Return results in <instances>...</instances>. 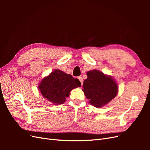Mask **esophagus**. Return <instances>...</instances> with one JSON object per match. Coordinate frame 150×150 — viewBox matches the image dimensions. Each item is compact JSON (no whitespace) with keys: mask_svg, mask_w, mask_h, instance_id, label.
Segmentation results:
<instances>
[{"mask_svg":"<svg viewBox=\"0 0 150 150\" xmlns=\"http://www.w3.org/2000/svg\"><path fill=\"white\" fill-rule=\"evenodd\" d=\"M78 78V79L79 80V81L81 82V85H83V79L82 77H81V76H79Z\"/></svg>","mask_w":150,"mask_h":150,"instance_id":"1","label":"esophagus"}]
</instances>
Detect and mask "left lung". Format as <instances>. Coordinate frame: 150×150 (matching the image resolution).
Listing matches in <instances>:
<instances>
[{
  "instance_id": "obj_1",
  "label": "left lung",
  "mask_w": 150,
  "mask_h": 150,
  "mask_svg": "<svg viewBox=\"0 0 150 150\" xmlns=\"http://www.w3.org/2000/svg\"><path fill=\"white\" fill-rule=\"evenodd\" d=\"M88 78L83 83V91L93 106L101 108L115 98L117 93V86L110 76L98 70L87 72Z\"/></svg>"
}]
</instances>
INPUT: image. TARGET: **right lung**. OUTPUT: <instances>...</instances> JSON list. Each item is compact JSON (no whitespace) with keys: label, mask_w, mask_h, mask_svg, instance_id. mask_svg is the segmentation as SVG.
I'll list each match as a JSON object with an SVG mask.
<instances>
[{"label":"right lung","mask_w":150,"mask_h":150,"mask_svg":"<svg viewBox=\"0 0 150 150\" xmlns=\"http://www.w3.org/2000/svg\"><path fill=\"white\" fill-rule=\"evenodd\" d=\"M78 79L71 74L56 69L44 78L39 86L42 96L54 104H61L66 101L72 89L80 87Z\"/></svg>","instance_id":"obj_1"}]
</instances>
